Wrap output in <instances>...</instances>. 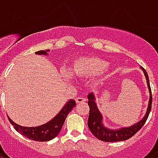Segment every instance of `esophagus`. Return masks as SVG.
Instances as JSON below:
<instances>
[{"mask_svg": "<svg viewBox=\"0 0 158 158\" xmlns=\"http://www.w3.org/2000/svg\"><path fill=\"white\" fill-rule=\"evenodd\" d=\"M75 100H76V103H77V104H80V103L85 102V101H86V99H85V97L80 96V97H77Z\"/></svg>", "mask_w": 158, "mask_h": 158, "instance_id": "obj_1", "label": "esophagus"}]
</instances>
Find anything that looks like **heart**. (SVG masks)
Listing matches in <instances>:
<instances>
[{
    "instance_id": "heart-1",
    "label": "heart",
    "mask_w": 158,
    "mask_h": 158,
    "mask_svg": "<svg viewBox=\"0 0 158 158\" xmlns=\"http://www.w3.org/2000/svg\"><path fill=\"white\" fill-rule=\"evenodd\" d=\"M107 62L101 58L86 57L76 59L70 68V73L75 77H91L100 74L107 67Z\"/></svg>"
}]
</instances>
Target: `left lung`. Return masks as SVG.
<instances>
[{"label":"left lung","mask_w":158,"mask_h":158,"mask_svg":"<svg viewBox=\"0 0 158 158\" xmlns=\"http://www.w3.org/2000/svg\"><path fill=\"white\" fill-rule=\"evenodd\" d=\"M143 70L144 74L147 79L148 86L150 92V100L148 104V108L147 110V114L143 119L137 122L135 125H133L130 127L121 128L120 130H110L104 127L102 123V115L99 111V109L97 107L96 104L94 102V95L92 93L88 95V105L89 106V115L88 119V127L90 130L92 134L100 140V141H106V142H115V141H126L127 139H130L141 129V127L144 126L146 121L148 120V115L150 114L151 109H152V90H151L150 83H149V78L146 69L141 67Z\"/></svg>","instance_id":"obj_1"}]
</instances>
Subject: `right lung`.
I'll return each instance as SVG.
<instances>
[{"mask_svg":"<svg viewBox=\"0 0 158 158\" xmlns=\"http://www.w3.org/2000/svg\"><path fill=\"white\" fill-rule=\"evenodd\" d=\"M35 53L45 55L47 54V52L41 50V51H37ZM75 106V100H70L55 117L48 121V123L44 124L43 126H39V127H22V126H19L13 122L9 117H8V120L10 121V123L13 126L15 130L21 133L23 135L26 136L27 138L36 141H48L52 140L58 135V133L60 132L62 127H63L64 121L67 118L68 114L72 110V109Z\"/></svg>","mask_w":158,"mask_h":158,"instance_id":"1","label":"right lung"}]
</instances>
